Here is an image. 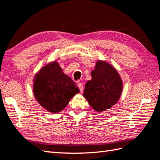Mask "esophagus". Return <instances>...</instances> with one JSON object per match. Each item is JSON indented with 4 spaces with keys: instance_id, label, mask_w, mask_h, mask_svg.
Here are the masks:
<instances>
[{
    "instance_id": "obj_1",
    "label": "esophagus",
    "mask_w": 160,
    "mask_h": 160,
    "mask_svg": "<svg viewBox=\"0 0 160 160\" xmlns=\"http://www.w3.org/2000/svg\"><path fill=\"white\" fill-rule=\"evenodd\" d=\"M78 87H79L80 92H82V91H83V88H84V87H83V84H82V83L79 82V83H78Z\"/></svg>"
}]
</instances>
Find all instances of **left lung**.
<instances>
[{
    "label": "left lung",
    "mask_w": 160,
    "mask_h": 160,
    "mask_svg": "<svg viewBox=\"0 0 160 160\" xmlns=\"http://www.w3.org/2000/svg\"><path fill=\"white\" fill-rule=\"evenodd\" d=\"M91 77L85 84L83 96L96 111L111 108L120 99L123 88L118 71L108 62L98 60Z\"/></svg>",
    "instance_id": "1"
}]
</instances>
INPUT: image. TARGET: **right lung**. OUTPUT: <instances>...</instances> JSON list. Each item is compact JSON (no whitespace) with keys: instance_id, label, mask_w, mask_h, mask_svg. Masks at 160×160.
I'll return each instance as SVG.
<instances>
[{"instance_id":"right-lung-1","label":"right lung","mask_w":160,"mask_h":160,"mask_svg":"<svg viewBox=\"0 0 160 160\" xmlns=\"http://www.w3.org/2000/svg\"><path fill=\"white\" fill-rule=\"evenodd\" d=\"M34 97L42 107L53 113L64 109L80 92L71 78L63 73L56 61L43 67L33 79Z\"/></svg>"}]
</instances>
